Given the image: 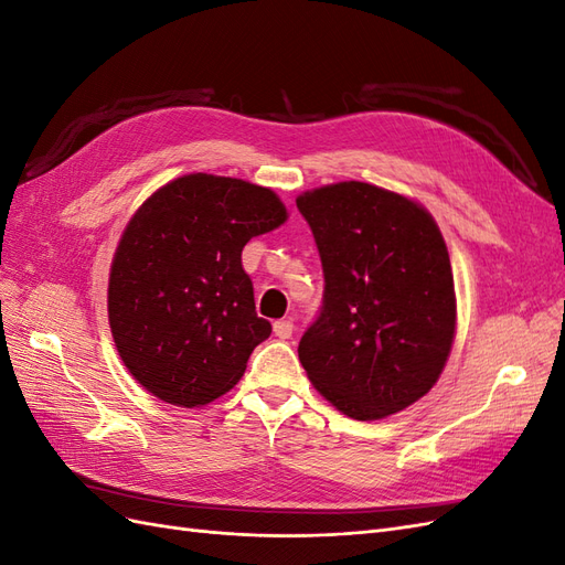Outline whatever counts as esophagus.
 <instances>
[{
  "mask_svg": "<svg viewBox=\"0 0 565 565\" xmlns=\"http://www.w3.org/2000/svg\"><path fill=\"white\" fill-rule=\"evenodd\" d=\"M273 332H276V337H280V339H289L295 332V324H292V320H276L273 322Z\"/></svg>",
  "mask_w": 565,
  "mask_h": 565,
  "instance_id": "esophagus-1",
  "label": "esophagus"
}]
</instances>
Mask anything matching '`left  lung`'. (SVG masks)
<instances>
[{
    "label": "left lung",
    "instance_id": "8db88e82",
    "mask_svg": "<svg viewBox=\"0 0 565 565\" xmlns=\"http://www.w3.org/2000/svg\"><path fill=\"white\" fill-rule=\"evenodd\" d=\"M297 207L324 273L299 361L347 417L396 415L431 391L452 351L457 297L443 233L417 200L365 181L313 188Z\"/></svg>",
    "mask_w": 565,
    "mask_h": 565
}]
</instances>
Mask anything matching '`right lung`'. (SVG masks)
<instances>
[{
	"label": "right lung",
	"mask_w": 565,
	"mask_h": 565,
	"mask_svg": "<svg viewBox=\"0 0 565 565\" xmlns=\"http://www.w3.org/2000/svg\"><path fill=\"white\" fill-rule=\"evenodd\" d=\"M285 221L270 188L202 172L164 183L131 214L110 264L108 322L148 393L200 407L241 382L270 334L243 247Z\"/></svg>",
	"instance_id": "obj_1"
}]
</instances>
